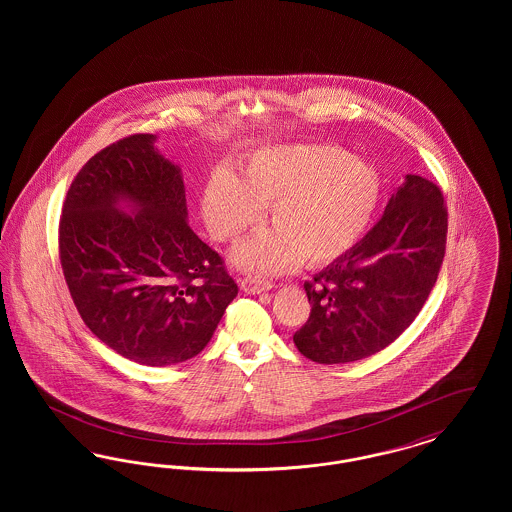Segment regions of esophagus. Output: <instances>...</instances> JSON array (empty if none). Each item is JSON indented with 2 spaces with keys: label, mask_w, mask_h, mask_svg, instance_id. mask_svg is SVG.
Returning <instances> with one entry per match:
<instances>
[{
  "label": "esophagus",
  "mask_w": 512,
  "mask_h": 512,
  "mask_svg": "<svg viewBox=\"0 0 512 512\" xmlns=\"http://www.w3.org/2000/svg\"><path fill=\"white\" fill-rule=\"evenodd\" d=\"M242 290H244L245 293L257 295V293L272 290V284H270L268 280H261V278H253V276H249V278H244V280H242Z\"/></svg>",
  "instance_id": "esophagus-1"
}]
</instances>
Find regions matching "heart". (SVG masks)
I'll return each mask as SVG.
<instances>
[{
  "label": "heart",
  "mask_w": 512,
  "mask_h": 512,
  "mask_svg": "<svg viewBox=\"0 0 512 512\" xmlns=\"http://www.w3.org/2000/svg\"><path fill=\"white\" fill-rule=\"evenodd\" d=\"M382 194L380 172L361 157L328 144H288L255 151L240 180L211 176L203 194L209 234L234 240L268 207L274 228L238 245L232 261L247 272L274 274L330 263L363 236Z\"/></svg>",
  "instance_id": "1"
}]
</instances>
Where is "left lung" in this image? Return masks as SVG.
<instances>
[{
	"mask_svg": "<svg viewBox=\"0 0 512 512\" xmlns=\"http://www.w3.org/2000/svg\"><path fill=\"white\" fill-rule=\"evenodd\" d=\"M447 211L430 180L407 174L361 242L305 282L311 315L295 334L318 365L370 357L420 313L445 255Z\"/></svg>",
	"mask_w": 512,
	"mask_h": 512,
	"instance_id": "8db88e82",
	"label": "left lung"
}]
</instances>
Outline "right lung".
Segmentation results:
<instances>
[{
	"label": "right lung",
	"instance_id": "1",
	"mask_svg": "<svg viewBox=\"0 0 512 512\" xmlns=\"http://www.w3.org/2000/svg\"><path fill=\"white\" fill-rule=\"evenodd\" d=\"M155 142L128 136L76 174L59 255L99 340L138 365L169 366L205 349L238 286L190 228L182 169Z\"/></svg>",
	"mask_w": 512,
	"mask_h": 512
}]
</instances>
